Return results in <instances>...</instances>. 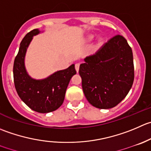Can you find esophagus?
Here are the masks:
<instances>
[{"label": "esophagus", "instance_id": "1", "mask_svg": "<svg viewBox=\"0 0 151 151\" xmlns=\"http://www.w3.org/2000/svg\"><path fill=\"white\" fill-rule=\"evenodd\" d=\"M79 68H80V63H76L75 64V69L77 71V72L79 71Z\"/></svg>", "mask_w": 151, "mask_h": 151}]
</instances>
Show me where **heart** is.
<instances>
[{"instance_id":"obj_1","label":"heart","mask_w":151,"mask_h":151,"mask_svg":"<svg viewBox=\"0 0 151 151\" xmlns=\"http://www.w3.org/2000/svg\"><path fill=\"white\" fill-rule=\"evenodd\" d=\"M93 38H94V35H89L88 37V40H93ZM99 43H102V39H100V40H99Z\"/></svg>"}]
</instances>
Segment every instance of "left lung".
I'll use <instances>...</instances> for the list:
<instances>
[{
    "instance_id": "8db88e82",
    "label": "left lung",
    "mask_w": 151,
    "mask_h": 151,
    "mask_svg": "<svg viewBox=\"0 0 151 151\" xmlns=\"http://www.w3.org/2000/svg\"><path fill=\"white\" fill-rule=\"evenodd\" d=\"M80 64L79 74L86 99L93 106L108 109L129 92L134 80L132 49L122 35L113 37Z\"/></svg>"
}]
</instances>
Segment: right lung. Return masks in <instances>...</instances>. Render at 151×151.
<instances>
[{
    "label": "right lung",
    "instance_id": "right-lung-1",
    "mask_svg": "<svg viewBox=\"0 0 151 151\" xmlns=\"http://www.w3.org/2000/svg\"><path fill=\"white\" fill-rule=\"evenodd\" d=\"M35 29L29 32L20 43L13 66L14 83L17 93L26 105L38 113H49L62 105L70 80L76 74L74 64L58 71L43 80H35L28 74L25 68V55L33 36L40 33Z\"/></svg>",
    "mask_w": 151,
    "mask_h": 151
}]
</instances>
